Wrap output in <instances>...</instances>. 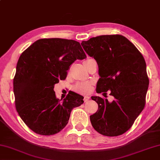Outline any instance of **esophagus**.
I'll return each mask as SVG.
<instances>
[{"instance_id": "esophagus-1", "label": "esophagus", "mask_w": 160, "mask_h": 160, "mask_svg": "<svg viewBox=\"0 0 160 160\" xmlns=\"http://www.w3.org/2000/svg\"><path fill=\"white\" fill-rule=\"evenodd\" d=\"M89 99H90V97H89V96L86 95V96H85V97H84V98H83V100H84V102H88V101L89 100Z\"/></svg>"}]
</instances>
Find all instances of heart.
Wrapping results in <instances>:
<instances>
[{
    "label": "heart",
    "instance_id": "1",
    "mask_svg": "<svg viewBox=\"0 0 160 160\" xmlns=\"http://www.w3.org/2000/svg\"><path fill=\"white\" fill-rule=\"evenodd\" d=\"M93 61L92 59L88 58L86 60L83 62L84 66H86L88 64L89 62ZM74 90H76L77 92L81 93V94H88L90 92L92 88V83L91 82H81L78 83L76 84V86H74Z\"/></svg>",
    "mask_w": 160,
    "mask_h": 160
}]
</instances>
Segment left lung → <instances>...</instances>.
<instances>
[{"label":"left lung","mask_w":160,"mask_h":160,"mask_svg":"<svg viewBox=\"0 0 160 160\" xmlns=\"http://www.w3.org/2000/svg\"><path fill=\"white\" fill-rule=\"evenodd\" d=\"M87 54L92 57L99 68L96 92L114 98L92 96L98 110L90 116L96 131L107 137L124 134L130 128L145 106L149 79L146 64L139 51L128 39L120 35L92 38L81 43Z\"/></svg>","instance_id":"obj_1"}]
</instances>
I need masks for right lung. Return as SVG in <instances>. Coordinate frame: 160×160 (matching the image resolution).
Instances as JSON below:
<instances>
[{
  "mask_svg": "<svg viewBox=\"0 0 160 160\" xmlns=\"http://www.w3.org/2000/svg\"><path fill=\"white\" fill-rule=\"evenodd\" d=\"M86 56L79 42L61 38L40 39L24 51L13 80L15 106L21 118L35 133L55 134L68 124L71 111L83 97L71 92L56 98L54 86L65 79L76 60Z\"/></svg>",
  "mask_w": 160,
  "mask_h": 160,
  "instance_id": "right-lung-1",
  "label": "right lung"
}]
</instances>
